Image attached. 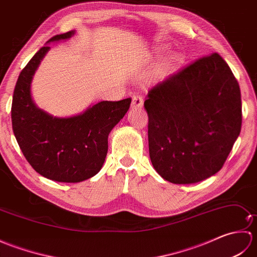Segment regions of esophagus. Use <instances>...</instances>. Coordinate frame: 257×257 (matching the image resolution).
<instances>
[{
	"label": "esophagus",
	"mask_w": 257,
	"mask_h": 257,
	"mask_svg": "<svg viewBox=\"0 0 257 257\" xmlns=\"http://www.w3.org/2000/svg\"><path fill=\"white\" fill-rule=\"evenodd\" d=\"M144 106V99L140 95H135L133 97V101H132V108L134 109H140Z\"/></svg>",
	"instance_id": "34e87169"
}]
</instances>
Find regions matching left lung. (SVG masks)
<instances>
[{"label": "left lung", "mask_w": 257, "mask_h": 257, "mask_svg": "<svg viewBox=\"0 0 257 257\" xmlns=\"http://www.w3.org/2000/svg\"><path fill=\"white\" fill-rule=\"evenodd\" d=\"M145 108L152 166L171 183H195L220 171L241 133L239 86L217 53L152 87Z\"/></svg>", "instance_id": "1"}]
</instances>
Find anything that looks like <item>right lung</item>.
Returning a JSON list of instances; mask_svg holds the SVG:
<instances>
[{"instance_id": "right-lung-1", "label": "right lung", "mask_w": 257, "mask_h": 257, "mask_svg": "<svg viewBox=\"0 0 257 257\" xmlns=\"http://www.w3.org/2000/svg\"><path fill=\"white\" fill-rule=\"evenodd\" d=\"M73 31L48 42L66 40ZM47 42V43H48ZM50 46L40 48L16 81L11 117L25 159L34 170L53 181L80 182L99 172L108 151V135L132 103V98L100 101L84 113L57 118L37 108L31 97V81Z\"/></svg>"}]
</instances>
